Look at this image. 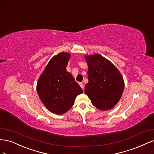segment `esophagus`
<instances>
[{
	"label": "esophagus",
	"instance_id": "obj_1",
	"mask_svg": "<svg viewBox=\"0 0 154 154\" xmlns=\"http://www.w3.org/2000/svg\"><path fill=\"white\" fill-rule=\"evenodd\" d=\"M79 85H80V86L81 87V88H82V89H83V88H84V85H83V83L82 82H80V83H79Z\"/></svg>",
	"mask_w": 154,
	"mask_h": 154
}]
</instances>
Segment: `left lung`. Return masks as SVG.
I'll return each mask as SVG.
<instances>
[{
	"label": "left lung",
	"instance_id": "1",
	"mask_svg": "<svg viewBox=\"0 0 154 154\" xmlns=\"http://www.w3.org/2000/svg\"><path fill=\"white\" fill-rule=\"evenodd\" d=\"M88 80L85 93L97 109L108 110L118 103L125 88L123 78L114 65L98 54L85 57Z\"/></svg>",
	"mask_w": 154,
	"mask_h": 154
}]
</instances>
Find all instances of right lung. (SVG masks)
I'll list each match as a JSON object with an SVG mask.
<instances>
[{
  "label": "right lung",
  "mask_w": 154,
  "mask_h": 154,
  "mask_svg": "<svg viewBox=\"0 0 154 154\" xmlns=\"http://www.w3.org/2000/svg\"><path fill=\"white\" fill-rule=\"evenodd\" d=\"M71 57L68 53H60L50 60L41 74L36 85L40 100L50 112L61 115L74 103L83 90L66 70Z\"/></svg>",
  "instance_id": "obj_1"
}]
</instances>
